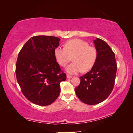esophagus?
<instances>
[{"label": "esophagus", "mask_w": 133, "mask_h": 133, "mask_svg": "<svg viewBox=\"0 0 133 133\" xmlns=\"http://www.w3.org/2000/svg\"><path fill=\"white\" fill-rule=\"evenodd\" d=\"M72 77V76L70 75H67V78H71Z\"/></svg>", "instance_id": "obj_1"}]
</instances>
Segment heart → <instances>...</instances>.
I'll use <instances>...</instances> for the list:
<instances>
[{
  "instance_id": "b5f03b06",
  "label": "heart",
  "mask_w": 133,
  "mask_h": 133,
  "mask_svg": "<svg viewBox=\"0 0 133 133\" xmlns=\"http://www.w3.org/2000/svg\"><path fill=\"white\" fill-rule=\"evenodd\" d=\"M56 61L60 66L65 67L71 61L73 62L67 66L66 71L70 74L86 72L93 68L97 58V51L84 40L75 39L66 42L64 48L58 46L54 51Z\"/></svg>"
}]
</instances>
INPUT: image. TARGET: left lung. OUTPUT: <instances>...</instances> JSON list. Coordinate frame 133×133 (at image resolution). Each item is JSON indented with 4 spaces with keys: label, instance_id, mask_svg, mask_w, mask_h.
Listing matches in <instances>:
<instances>
[{
    "label": "left lung",
    "instance_id": "left-lung-1",
    "mask_svg": "<svg viewBox=\"0 0 133 133\" xmlns=\"http://www.w3.org/2000/svg\"><path fill=\"white\" fill-rule=\"evenodd\" d=\"M97 58L93 68L80 77L76 94L82 102L94 105L105 100L113 89L117 72L115 55L106 42L98 38L94 40Z\"/></svg>",
    "mask_w": 133,
    "mask_h": 133
}]
</instances>
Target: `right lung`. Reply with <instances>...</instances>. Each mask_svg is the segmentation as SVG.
Listing matches in <instances>:
<instances>
[{
	"label": "right lung",
	"mask_w": 133,
	"mask_h": 133,
	"mask_svg": "<svg viewBox=\"0 0 133 133\" xmlns=\"http://www.w3.org/2000/svg\"><path fill=\"white\" fill-rule=\"evenodd\" d=\"M60 40L51 36H33L18 55L17 83L24 96L35 104L45 106L53 103L59 96L60 82L66 79L54 54Z\"/></svg>",
	"instance_id": "add662e5"
}]
</instances>
